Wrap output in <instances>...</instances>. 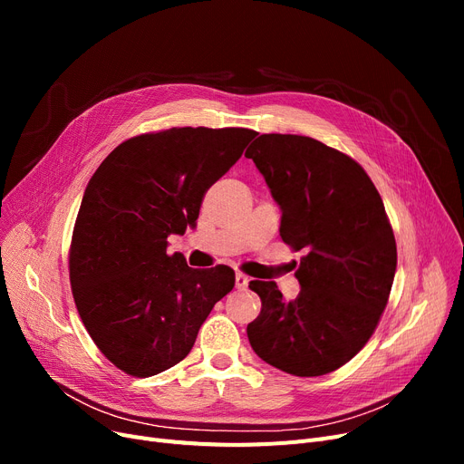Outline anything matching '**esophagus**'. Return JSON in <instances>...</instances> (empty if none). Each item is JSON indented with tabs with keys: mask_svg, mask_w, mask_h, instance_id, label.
I'll use <instances>...</instances> for the list:
<instances>
[{
	"mask_svg": "<svg viewBox=\"0 0 464 464\" xmlns=\"http://www.w3.org/2000/svg\"><path fill=\"white\" fill-rule=\"evenodd\" d=\"M248 282H250V278H248L246 275H242V273H237V275H235V285H237L238 289H246V287H248Z\"/></svg>",
	"mask_w": 464,
	"mask_h": 464,
	"instance_id": "34e87169",
	"label": "esophagus"
}]
</instances>
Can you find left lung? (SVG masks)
<instances>
[{"label":"left lung","instance_id":"obj_1","mask_svg":"<svg viewBox=\"0 0 464 464\" xmlns=\"http://www.w3.org/2000/svg\"><path fill=\"white\" fill-rule=\"evenodd\" d=\"M280 205V237L304 250L301 291L252 280L261 299L248 324L254 352L294 376L346 364L372 336L397 269V245L376 186L350 156L303 135H259L246 150Z\"/></svg>","mask_w":464,"mask_h":464}]
</instances>
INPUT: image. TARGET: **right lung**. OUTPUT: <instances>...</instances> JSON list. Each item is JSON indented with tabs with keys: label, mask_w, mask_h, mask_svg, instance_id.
I'll return each mask as SVG.
<instances>
[{
	"label": "right lung",
	"mask_w": 464,
	"mask_h": 464,
	"mask_svg": "<svg viewBox=\"0 0 464 464\" xmlns=\"http://www.w3.org/2000/svg\"><path fill=\"white\" fill-rule=\"evenodd\" d=\"M256 135L245 128L137 135L90 179L72 229L69 280L88 334L126 374L149 378L175 367L233 289V269H191L182 254H167V237L195 227L207 189Z\"/></svg>",
	"instance_id": "1"
}]
</instances>
